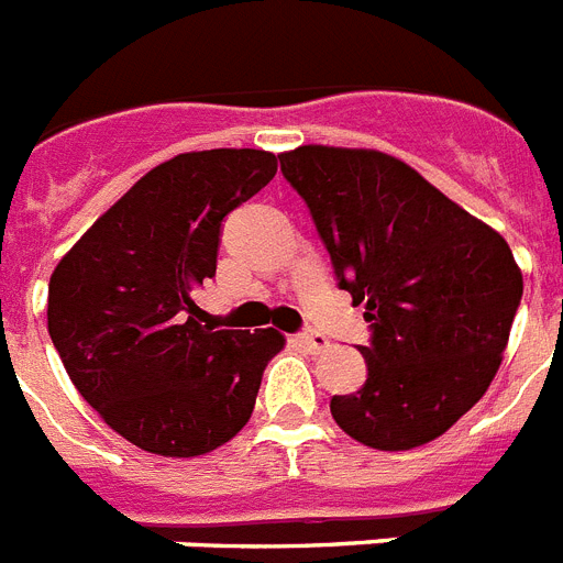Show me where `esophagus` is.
Wrapping results in <instances>:
<instances>
[{"mask_svg": "<svg viewBox=\"0 0 563 563\" xmlns=\"http://www.w3.org/2000/svg\"><path fill=\"white\" fill-rule=\"evenodd\" d=\"M301 343H305V350L310 352V355H324V352H330V338L321 335V332H305V335H301Z\"/></svg>", "mask_w": 563, "mask_h": 563, "instance_id": "1", "label": "esophagus"}]
</instances>
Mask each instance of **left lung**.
<instances>
[{"label":"left lung","mask_w":563,"mask_h":563,"mask_svg":"<svg viewBox=\"0 0 563 563\" xmlns=\"http://www.w3.org/2000/svg\"><path fill=\"white\" fill-rule=\"evenodd\" d=\"M278 161L375 330L361 346L369 377L332 397V417L377 451L437 440L499 372L525 290L514 251L386 152L310 143Z\"/></svg>","instance_id":"left-lung-1"}]
</instances>
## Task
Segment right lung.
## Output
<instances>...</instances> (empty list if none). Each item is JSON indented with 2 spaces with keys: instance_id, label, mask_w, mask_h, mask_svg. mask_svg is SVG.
Returning <instances> with one entry per match:
<instances>
[{
  "instance_id": "add662e5",
  "label": "right lung",
  "mask_w": 563,
  "mask_h": 563,
  "mask_svg": "<svg viewBox=\"0 0 563 563\" xmlns=\"http://www.w3.org/2000/svg\"><path fill=\"white\" fill-rule=\"evenodd\" d=\"M262 148L186 152L103 211L49 276L47 330L84 400L137 449L200 456L245 429L285 335L213 330L194 305L225 213L273 180Z\"/></svg>"
}]
</instances>
